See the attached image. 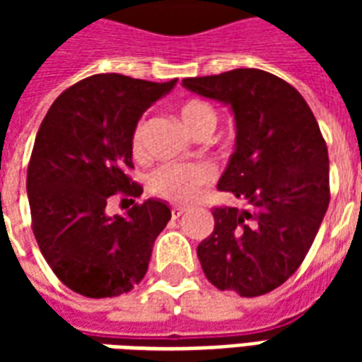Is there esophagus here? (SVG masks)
Returning a JSON list of instances; mask_svg holds the SVG:
<instances>
[{
    "mask_svg": "<svg viewBox=\"0 0 362 362\" xmlns=\"http://www.w3.org/2000/svg\"><path fill=\"white\" fill-rule=\"evenodd\" d=\"M170 213H173L174 219H178L180 215H184V213H186V207H182V205H173V209H170Z\"/></svg>",
    "mask_w": 362,
    "mask_h": 362,
    "instance_id": "1",
    "label": "esophagus"
}]
</instances>
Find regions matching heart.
Wrapping results in <instances>:
<instances>
[{"label": "heart", "mask_w": 362, "mask_h": 362, "mask_svg": "<svg viewBox=\"0 0 362 362\" xmlns=\"http://www.w3.org/2000/svg\"><path fill=\"white\" fill-rule=\"evenodd\" d=\"M180 119L192 134H211L217 126V112L211 104L202 98H188L178 108ZM143 122H137L129 137V149L134 157L143 155ZM213 180V170L202 163L192 165H160L147 178V188L153 196L173 202V204H188L194 202L204 186Z\"/></svg>", "instance_id": "1"}]
</instances>
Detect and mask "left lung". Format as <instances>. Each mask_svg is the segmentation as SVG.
Instances as JSON below:
<instances>
[{"mask_svg":"<svg viewBox=\"0 0 362 362\" xmlns=\"http://www.w3.org/2000/svg\"><path fill=\"white\" fill-rule=\"evenodd\" d=\"M184 87L230 104L236 149L217 188L243 207H213L215 228L197 246L219 291L266 295L298 269L329 205L326 139L303 95L262 69L188 77Z\"/></svg>","mask_w":362,"mask_h":362,"instance_id":"8db88e82","label":"left lung"}]
</instances>
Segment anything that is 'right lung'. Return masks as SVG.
Masks as SVG:
<instances>
[{"mask_svg": "<svg viewBox=\"0 0 362 362\" xmlns=\"http://www.w3.org/2000/svg\"><path fill=\"white\" fill-rule=\"evenodd\" d=\"M174 85L90 75L64 90L40 124L27 170L30 225L52 272L79 295L119 296L147 273L170 209L158 199L135 204L143 188L127 176L129 137ZM114 195L134 202L124 218L105 215Z\"/></svg>", "mask_w": 362, "mask_h": 362, "instance_id": "add662e5", "label": "right lung"}]
</instances>
